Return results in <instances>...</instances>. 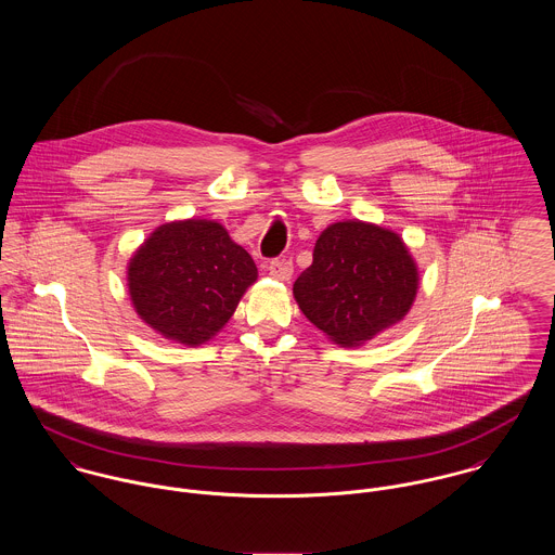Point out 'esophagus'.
Instances as JSON below:
<instances>
[{"mask_svg":"<svg viewBox=\"0 0 555 555\" xmlns=\"http://www.w3.org/2000/svg\"><path fill=\"white\" fill-rule=\"evenodd\" d=\"M269 273L280 282H288L293 278V262L286 258H275L269 262Z\"/></svg>","mask_w":555,"mask_h":555,"instance_id":"esophagus-1","label":"esophagus"}]
</instances>
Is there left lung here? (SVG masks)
I'll return each mask as SVG.
<instances>
[{"label": "left lung", "mask_w": 555, "mask_h": 555, "mask_svg": "<svg viewBox=\"0 0 555 555\" xmlns=\"http://www.w3.org/2000/svg\"><path fill=\"white\" fill-rule=\"evenodd\" d=\"M416 291L418 267L405 243L361 220L326 227L312 264L293 286L299 310L344 348L361 346L403 320Z\"/></svg>", "instance_id": "obj_1"}]
</instances>
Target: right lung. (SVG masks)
I'll use <instances>...</instances> for the list:
<instances>
[{
	"instance_id": "1",
	"label": "right lung",
	"mask_w": 555,
	"mask_h": 555,
	"mask_svg": "<svg viewBox=\"0 0 555 555\" xmlns=\"http://www.w3.org/2000/svg\"><path fill=\"white\" fill-rule=\"evenodd\" d=\"M256 278L251 256L214 220L162 224L128 262L137 314L162 337L185 346L209 341Z\"/></svg>"
}]
</instances>
